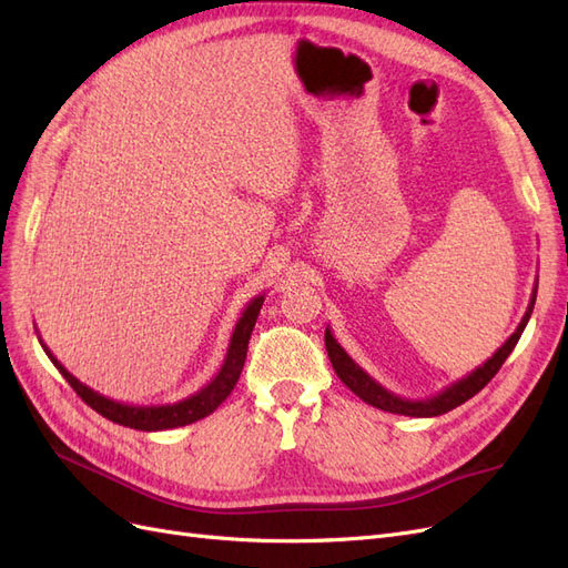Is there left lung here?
Wrapping results in <instances>:
<instances>
[{
  "label": "left lung",
  "mask_w": 568,
  "mask_h": 568,
  "mask_svg": "<svg viewBox=\"0 0 568 568\" xmlns=\"http://www.w3.org/2000/svg\"><path fill=\"white\" fill-rule=\"evenodd\" d=\"M536 296H538V280L532 284V294H530V303L526 307V313L517 326V332H514L500 348L493 353V357H488L484 365L476 367L474 372H469L467 376H462L455 384L445 386L443 390H438L432 398H422V400H409V398H400V395H395L393 390L384 388L379 382L372 379V376L359 367L355 359L341 348V343L334 338L332 329L326 326L324 332V346L326 353H329L332 359V367L338 374V379L346 384L359 400H365L372 407H379L384 412H393V415H405V417H438L445 415V412L455 409L457 405L467 403L469 398L484 388L493 376L500 372V367L505 365V359L509 357V353L517 346L526 324L530 320L532 313V305H536Z\"/></svg>",
  "instance_id": "left-lung-1"
}]
</instances>
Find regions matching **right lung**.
<instances>
[{
  "instance_id": "obj_1",
  "label": "right lung",
  "mask_w": 568,
  "mask_h": 568,
  "mask_svg": "<svg viewBox=\"0 0 568 568\" xmlns=\"http://www.w3.org/2000/svg\"><path fill=\"white\" fill-rule=\"evenodd\" d=\"M263 301H265V294H257L255 298H251L248 305L244 307L242 317L236 320L225 359H222V365L213 379L201 390L186 395V398H182L178 403H165V405H128V403H118V400L109 398V395H101L99 390L84 386L80 379H75V376L54 357V353L44 346L40 334H38V338H40L42 348L49 355L51 363H54V367L63 374V379L71 384L80 398L92 409H97L101 417H106L120 426L136 428V432H165V428L186 426V424H194L203 417H209L211 412H215L220 407L222 400H227V395L232 393V388L239 382V374H242V369H244L248 338H251V332L255 326L257 313H261V307H263Z\"/></svg>"
}]
</instances>
